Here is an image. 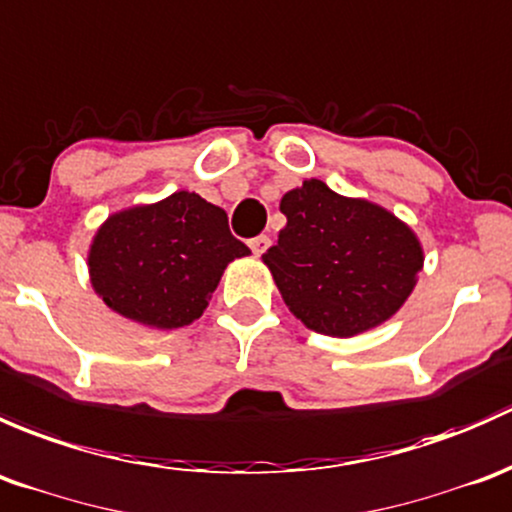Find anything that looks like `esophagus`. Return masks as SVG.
Instances as JSON below:
<instances>
[{
    "label": "esophagus",
    "mask_w": 512,
    "mask_h": 512,
    "mask_svg": "<svg viewBox=\"0 0 512 512\" xmlns=\"http://www.w3.org/2000/svg\"><path fill=\"white\" fill-rule=\"evenodd\" d=\"M249 246H251V251H254V256H261L263 251L271 246V239H268L266 234H258V236H254V239H249Z\"/></svg>",
    "instance_id": "obj_1"
}]
</instances>
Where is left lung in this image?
I'll return each mask as SVG.
<instances>
[{
  "mask_svg": "<svg viewBox=\"0 0 512 512\" xmlns=\"http://www.w3.org/2000/svg\"><path fill=\"white\" fill-rule=\"evenodd\" d=\"M281 212L288 224L263 263L305 328L333 337L365 333L414 291L424 254L414 231L387 209L305 179L283 194Z\"/></svg>",
  "mask_w": 512,
  "mask_h": 512,
  "instance_id": "1",
  "label": "left lung"
}]
</instances>
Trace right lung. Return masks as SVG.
Returning <instances> with one entry per match:
<instances>
[{
  "label": "right lung",
  "instance_id": "obj_1",
  "mask_svg": "<svg viewBox=\"0 0 512 512\" xmlns=\"http://www.w3.org/2000/svg\"><path fill=\"white\" fill-rule=\"evenodd\" d=\"M224 209L194 192L108 217L93 239L88 271L108 308L147 328L189 325L207 310L229 261L249 256Z\"/></svg>",
  "mask_w": 512,
  "mask_h": 512
}]
</instances>
